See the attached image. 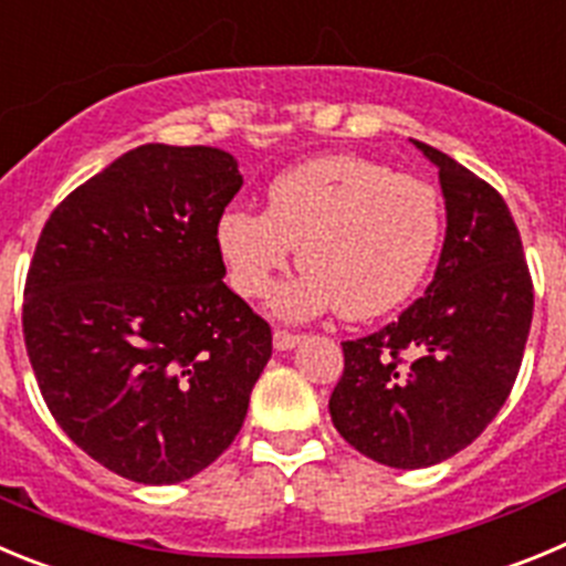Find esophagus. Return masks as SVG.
I'll return each mask as SVG.
<instances>
[{
  "label": "esophagus",
  "instance_id": "1",
  "mask_svg": "<svg viewBox=\"0 0 566 566\" xmlns=\"http://www.w3.org/2000/svg\"><path fill=\"white\" fill-rule=\"evenodd\" d=\"M298 344H302V335L287 333V329H276V333H273V346H276L279 353H287V349H293V346Z\"/></svg>",
  "mask_w": 566,
  "mask_h": 566
}]
</instances>
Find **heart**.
Wrapping results in <instances>:
<instances>
[{
	"mask_svg": "<svg viewBox=\"0 0 566 566\" xmlns=\"http://www.w3.org/2000/svg\"><path fill=\"white\" fill-rule=\"evenodd\" d=\"M434 186L360 155L304 160L271 180L264 213L228 208L217 251L233 290L264 298L298 259L304 273L276 295L284 318L338 307L344 318L391 313L422 284L440 248Z\"/></svg>",
	"mask_w": 566,
	"mask_h": 566,
	"instance_id": "heart-1",
	"label": "heart"
}]
</instances>
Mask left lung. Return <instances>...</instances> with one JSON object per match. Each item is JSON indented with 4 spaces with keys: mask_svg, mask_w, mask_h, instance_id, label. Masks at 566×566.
I'll return each instance as SVG.
<instances>
[{
    "mask_svg": "<svg viewBox=\"0 0 566 566\" xmlns=\"http://www.w3.org/2000/svg\"><path fill=\"white\" fill-rule=\"evenodd\" d=\"M440 169L446 242L426 295L378 333L344 340L329 397L338 434L389 468L454 457L505 406L533 321L522 237L496 188L415 140Z\"/></svg>",
    "mask_w": 566,
    "mask_h": 566,
    "instance_id": "obj_1",
    "label": "left lung"
}]
</instances>
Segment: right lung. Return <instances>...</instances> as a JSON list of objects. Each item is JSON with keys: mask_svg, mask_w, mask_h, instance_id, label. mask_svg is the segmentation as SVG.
<instances>
[{"mask_svg": "<svg viewBox=\"0 0 566 566\" xmlns=\"http://www.w3.org/2000/svg\"><path fill=\"white\" fill-rule=\"evenodd\" d=\"M233 155L146 144L50 213L22 327L44 403L109 471L175 485L239 434L273 335L222 279Z\"/></svg>", "mask_w": 566, "mask_h": 566, "instance_id": "obj_1", "label": "right lung"}]
</instances>
